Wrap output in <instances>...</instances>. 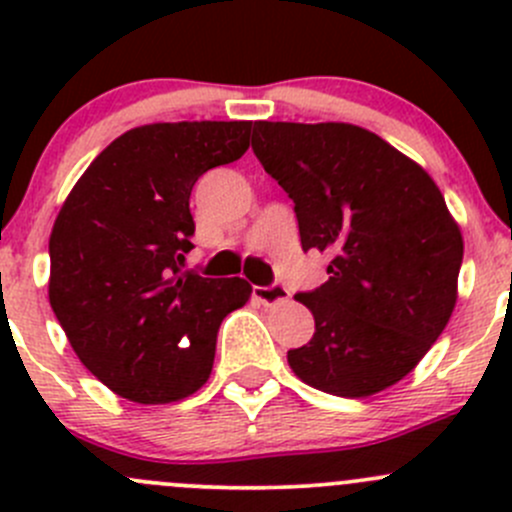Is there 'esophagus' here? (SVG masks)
<instances>
[{"mask_svg":"<svg viewBox=\"0 0 512 512\" xmlns=\"http://www.w3.org/2000/svg\"><path fill=\"white\" fill-rule=\"evenodd\" d=\"M255 299L262 302L265 307H275V304H282L289 299V289L285 285H270V287H255Z\"/></svg>","mask_w":512,"mask_h":512,"instance_id":"esophagus-1","label":"esophagus"}]
</instances>
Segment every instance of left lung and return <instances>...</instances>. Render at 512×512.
I'll use <instances>...</instances> for the list:
<instances>
[{"mask_svg": "<svg viewBox=\"0 0 512 512\" xmlns=\"http://www.w3.org/2000/svg\"><path fill=\"white\" fill-rule=\"evenodd\" d=\"M252 151L294 200L302 250L329 280L297 294L312 342L289 369L314 389L364 399L416 369L451 319L463 235L431 175L352 123L255 121Z\"/></svg>", "mask_w": 512, "mask_h": 512, "instance_id": "obj_1", "label": "left lung"}]
</instances>
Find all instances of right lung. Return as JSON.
<instances>
[{"label":"right lung","instance_id":"obj_1","mask_svg":"<svg viewBox=\"0 0 512 512\" xmlns=\"http://www.w3.org/2000/svg\"><path fill=\"white\" fill-rule=\"evenodd\" d=\"M252 121L148 123L84 170L49 237V304L81 364L136 404H173L210 379L242 277L180 272L193 250L190 190L250 148Z\"/></svg>","mask_w":512,"mask_h":512}]
</instances>
